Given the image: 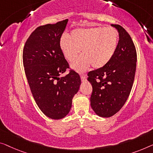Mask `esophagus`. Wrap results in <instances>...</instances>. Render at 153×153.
<instances>
[{"label":"esophagus","mask_w":153,"mask_h":153,"mask_svg":"<svg viewBox=\"0 0 153 153\" xmlns=\"http://www.w3.org/2000/svg\"><path fill=\"white\" fill-rule=\"evenodd\" d=\"M81 81L82 82L86 81V76H84V75H82V76H81Z\"/></svg>","instance_id":"obj_1"}]
</instances>
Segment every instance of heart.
<instances>
[{
	"label": "heart",
	"instance_id": "b5f03b06",
	"mask_svg": "<svg viewBox=\"0 0 153 153\" xmlns=\"http://www.w3.org/2000/svg\"><path fill=\"white\" fill-rule=\"evenodd\" d=\"M118 38L117 31L113 27L77 28L71 31L70 37H61L60 47L70 62L76 60L81 50L82 56L71 65L72 69L81 74L91 65L95 69L105 66L115 53Z\"/></svg>",
	"mask_w": 153,
	"mask_h": 153
}]
</instances>
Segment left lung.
Returning a JSON list of instances; mask_svg holds the SVG:
<instances>
[{"mask_svg": "<svg viewBox=\"0 0 153 153\" xmlns=\"http://www.w3.org/2000/svg\"><path fill=\"white\" fill-rule=\"evenodd\" d=\"M119 33L115 54L103 67L88 74L93 92L90 101L93 111L102 117L117 113L128 97L135 78V47L131 36L119 25H111Z\"/></svg>", "mask_w": 153, "mask_h": 153, "instance_id": "obj_1", "label": "left lung"}]
</instances>
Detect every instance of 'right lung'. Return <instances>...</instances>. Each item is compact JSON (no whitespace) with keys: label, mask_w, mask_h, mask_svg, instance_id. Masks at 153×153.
I'll return each mask as SVG.
<instances>
[{"label":"right lung","mask_w":153,"mask_h":153,"mask_svg":"<svg viewBox=\"0 0 153 153\" xmlns=\"http://www.w3.org/2000/svg\"><path fill=\"white\" fill-rule=\"evenodd\" d=\"M68 19L38 27L29 36L23 49V65L33 97L48 117L60 120L72 106L73 97L81 84L79 76L71 70L60 47V40Z\"/></svg>","instance_id":"right-lung-1"}]
</instances>
